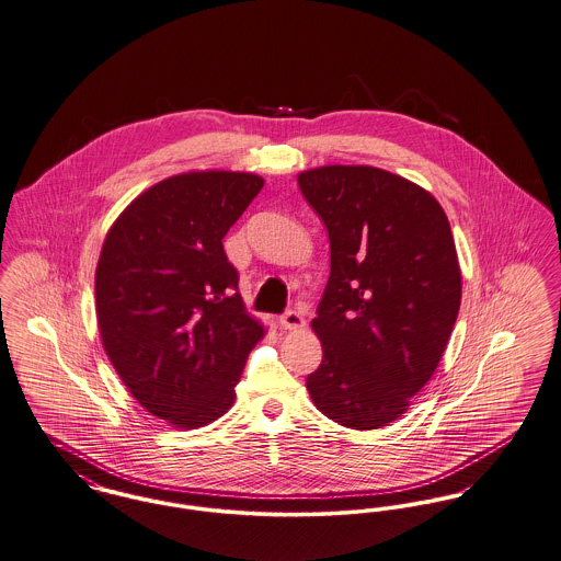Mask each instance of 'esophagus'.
<instances>
[{
  "label": "esophagus",
  "mask_w": 561,
  "mask_h": 561,
  "mask_svg": "<svg viewBox=\"0 0 561 561\" xmlns=\"http://www.w3.org/2000/svg\"><path fill=\"white\" fill-rule=\"evenodd\" d=\"M279 324H282L284 329L297 331V329H302V327H305V318H302L299 311H295V309H288L286 313H282V316H279Z\"/></svg>",
  "instance_id": "obj_1"
}]
</instances>
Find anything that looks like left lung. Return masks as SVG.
I'll list each match as a JSON object with an SVG mask.
<instances>
[{
    "label": "left lung",
    "instance_id": "1",
    "mask_svg": "<svg viewBox=\"0 0 561 561\" xmlns=\"http://www.w3.org/2000/svg\"><path fill=\"white\" fill-rule=\"evenodd\" d=\"M299 187L331 241L309 397L350 430L387 427L430 382L459 313L448 217L430 192L374 167L305 171Z\"/></svg>",
    "mask_w": 561,
    "mask_h": 561
}]
</instances>
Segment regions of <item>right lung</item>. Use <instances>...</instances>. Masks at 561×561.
Returning <instances> with one entry per match:
<instances>
[{
  "label": "right lung",
  "mask_w": 561,
  "mask_h": 561,
  "mask_svg": "<svg viewBox=\"0 0 561 561\" xmlns=\"http://www.w3.org/2000/svg\"><path fill=\"white\" fill-rule=\"evenodd\" d=\"M259 174L164 179L111 226L95 268L104 350L131 397L179 430L214 423L264 335L221 239L259 196Z\"/></svg>",
  "instance_id": "right-lung-1"
}]
</instances>
